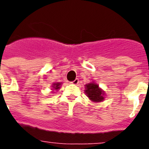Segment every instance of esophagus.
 Returning <instances> with one entry per match:
<instances>
[{
	"label": "esophagus",
	"instance_id": "1",
	"mask_svg": "<svg viewBox=\"0 0 149 149\" xmlns=\"http://www.w3.org/2000/svg\"><path fill=\"white\" fill-rule=\"evenodd\" d=\"M71 84H74V85H77V84H79V79H75V80H73L72 82H71Z\"/></svg>",
	"mask_w": 149,
	"mask_h": 149
}]
</instances>
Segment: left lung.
Wrapping results in <instances>:
<instances>
[{
	"mask_svg": "<svg viewBox=\"0 0 149 149\" xmlns=\"http://www.w3.org/2000/svg\"><path fill=\"white\" fill-rule=\"evenodd\" d=\"M86 93L88 97L94 102H100L104 100V93L98 87V85L91 83L86 85Z\"/></svg>",
	"mask_w": 149,
	"mask_h": 149,
	"instance_id": "1",
	"label": "left lung"
}]
</instances>
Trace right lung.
I'll return each mask as SVG.
<instances>
[{
    "label": "right lung",
    "instance_id": "1",
    "mask_svg": "<svg viewBox=\"0 0 149 149\" xmlns=\"http://www.w3.org/2000/svg\"><path fill=\"white\" fill-rule=\"evenodd\" d=\"M59 86H60V84H58V83H57V84H54L53 88L55 89V90H58V89H59Z\"/></svg>",
    "mask_w": 149,
    "mask_h": 149
}]
</instances>
